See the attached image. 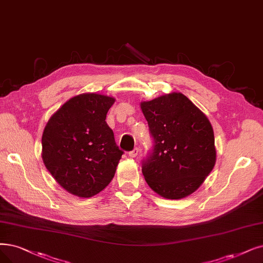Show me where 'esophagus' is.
Returning <instances> with one entry per match:
<instances>
[{
  "mask_svg": "<svg viewBox=\"0 0 263 263\" xmlns=\"http://www.w3.org/2000/svg\"><path fill=\"white\" fill-rule=\"evenodd\" d=\"M139 153H140V150H139L138 148H135L133 151H130V152L128 153V155H129L130 157H137V156L139 155Z\"/></svg>",
  "mask_w": 263,
  "mask_h": 263,
  "instance_id": "esophagus-1",
  "label": "esophagus"
}]
</instances>
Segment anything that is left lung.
Returning a JSON list of instances; mask_svg holds the SVG:
<instances>
[{"label":"left lung","mask_w":263,"mask_h":263,"mask_svg":"<svg viewBox=\"0 0 263 263\" xmlns=\"http://www.w3.org/2000/svg\"><path fill=\"white\" fill-rule=\"evenodd\" d=\"M154 140L142 174L152 190L168 199L186 197L203 184L216 164L213 126L181 92L140 102Z\"/></svg>","instance_id":"obj_1"}]
</instances>
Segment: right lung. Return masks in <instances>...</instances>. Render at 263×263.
Returning a JSON list of instances; mask_svg holds the SVG:
<instances>
[{
	"label": "right lung",
	"mask_w": 263,
	"mask_h": 263,
	"mask_svg": "<svg viewBox=\"0 0 263 263\" xmlns=\"http://www.w3.org/2000/svg\"><path fill=\"white\" fill-rule=\"evenodd\" d=\"M115 98L97 92L70 98L42 135V159L60 186L79 197L98 194L113 179L123 151L106 118Z\"/></svg>",
	"instance_id": "obj_1"
}]
</instances>
